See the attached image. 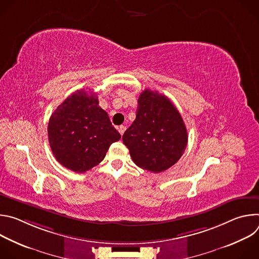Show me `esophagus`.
<instances>
[{"label":"esophagus","mask_w":259,"mask_h":259,"mask_svg":"<svg viewBox=\"0 0 259 259\" xmlns=\"http://www.w3.org/2000/svg\"><path fill=\"white\" fill-rule=\"evenodd\" d=\"M118 129H119L120 134H121V135H123V134H124V132H125V130H126V126H123V125H122V126H120Z\"/></svg>","instance_id":"1"}]
</instances>
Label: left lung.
Segmentation results:
<instances>
[{
	"label": "left lung",
	"instance_id": "1",
	"mask_svg": "<svg viewBox=\"0 0 259 259\" xmlns=\"http://www.w3.org/2000/svg\"><path fill=\"white\" fill-rule=\"evenodd\" d=\"M137 103L136 119L125 131L123 142L138 167L160 173L186 151L187 127L170 99L158 91L145 89Z\"/></svg>",
	"mask_w": 259,
	"mask_h": 259
}]
</instances>
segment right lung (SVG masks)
Instances as JSON below:
<instances>
[{"label":"right lung","mask_w":259,"mask_h":259,"mask_svg":"<svg viewBox=\"0 0 259 259\" xmlns=\"http://www.w3.org/2000/svg\"><path fill=\"white\" fill-rule=\"evenodd\" d=\"M121 138L91 89L69 95L51 115L48 139L55 159L78 173L97 166Z\"/></svg>","instance_id":"right-lung-1"}]
</instances>
